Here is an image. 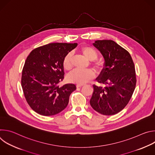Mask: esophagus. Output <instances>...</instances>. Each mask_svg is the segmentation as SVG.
<instances>
[{
  "label": "esophagus",
  "mask_w": 155,
  "mask_h": 155,
  "mask_svg": "<svg viewBox=\"0 0 155 155\" xmlns=\"http://www.w3.org/2000/svg\"><path fill=\"white\" fill-rule=\"evenodd\" d=\"M83 86V84H77V87H81Z\"/></svg>",
  "instance_id": "1"
}]
</instances>
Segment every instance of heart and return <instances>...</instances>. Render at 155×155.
<instances>
[{
	"mask_svg": "<svg viewBox=\"0 0 155 155\" xmlns=\"http://www.w3.org/2000/svg\"><path fill=\"white\" fill-rule=\"evenodd\" d=\"M80 52L89 61H93L97 59V53L92 47L88 46H83L80 48ZM72 55L68 53L65 55L63 60V68L66 71H70L72 68ZM94 66L96 68H99L100 63L94 62ZM94 77V73L92 70H75L69 74L68 80L69 81L78 84H83L91 80Z\"/></svg>",
	"mask_w": 155,
	"mask_h": 155,
	"instance_id": "obj_1",
	"label": "heart"
}]
</instances>
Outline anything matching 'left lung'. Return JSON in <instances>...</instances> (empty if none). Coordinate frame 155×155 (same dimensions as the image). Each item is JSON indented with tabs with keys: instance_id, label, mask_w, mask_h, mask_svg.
I'll use <instances>...</instances> for the list:
<instances>
[{
	"instance_id": "1",
	"label": "left lung",
	"mask_w": 155,
	"mask_h": 155,
	"mask_svg": "<svg viewBox=\"0 0 155 155\" xmlns=\"http://www.w3.org/2000/svg\"><path fill=\"white\" fill-rule=\"evenodd\" d=\"M93 45L104 59V68L96 80L107 86L93 85L90 105L101 114L113 115L126 106L134 93V64L129 52L113 40H96Z\"/></svg>"
}]
</instances>
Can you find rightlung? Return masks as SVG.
I'll return each instance as SVG.
<instances>
[{
  "mask_svg": "<svg viewBox=\"0 0 155 155\" xmlns=\"http://www.w3.org/2000/svg\"><path fill=\"white\" fill-rule=\"evenodd\" d=\"M77 45L49 43L33 50L28 56L22 72L21 86L27 102L37 114L54 115L68 106L76 86L58 84L64 79V58Z\"/></svg>",
  "mask_w": 155,
  "mask_h": 155,
  "instance_id": "obj_1",
  "label": "right lung"
}]
</instances>
